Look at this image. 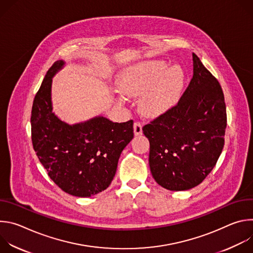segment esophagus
<instances>
[{
	"label": "esophagus",
	"mask_w": 253,
	"mask_h": 253,
	"mask_svg": "<svg viewBox=\"0 0 253 253\" xmlns=\"http://www.w3.org/2000/svg\"><path fill=\"white\" fill-rule=\"evenodd\" d=\"M133 129H134V134L136 136L141 135L142 134V124L139 122H135L133 125Z\"/></svg>",
	"instance_id": "obj_1"
}]
</instances>
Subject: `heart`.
I'll list each match as a JSON object with an SVG mask.
<instances>
[{"label":"heart","mask_w":253,"mask_h":253,"mask_svg":"<svg viewBox=\"0 0 253 253\" xmlns=\"http://www.w3.org/2000/svg\"><path fill=\"white\" fill-rule=\"evenodd\" d=\"M167 67L163 61H148L129 68L119 75L118 88L124 95L141 96L140 109L145 115H161L176 103L185 81L181 67ZM117 96L120 101L125 100L122 94Z\"/></svg>","instance_id":"1"}]
</instances>
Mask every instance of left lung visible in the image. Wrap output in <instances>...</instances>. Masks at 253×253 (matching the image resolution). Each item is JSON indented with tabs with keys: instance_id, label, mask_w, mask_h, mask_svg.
<instances>
[{
	"instance_id": "8db88e82",
	"label": "left lung",
	"mask_w": 253,
	"mask_h": 253,
	"mask_svg": "<svg viewBox=\"0 0 253 253\" xmlns=\"http://www.w3.org/2000/svg\"><path fill=\"white\" fill-rule=\"evenodd\" d=\"M193 77L178 103L143 127L155 181L171 191L199 185L223 146L226 106L219 82L193 53Z\"/></svg>"
}]
</instances>
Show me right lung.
<instances>
[{"mask_svg":"<svg viewBox=\"0 0 253 253\" xmlns=\"http://www.w3.org/2000/svg\"><path fill=\"white\" fill-rule=\"evenodd\" d=\"M64 65L62 60L52 65L35 96L32 143L55 184L68 194L90 197L111 184L120 154L134 136L133 120L114 123L98 116L74 125L60 120L52 111L51 87Z\"/></svg>","mask_w":253,"mask_h":253,"instance_id":"1","label":"right lung"}]
</instances>
